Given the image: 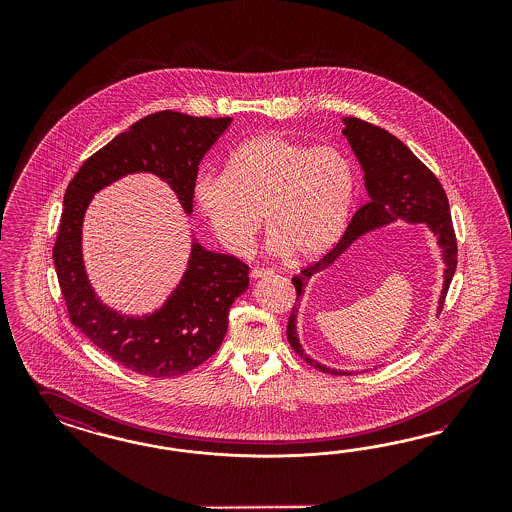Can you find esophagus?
Listing matches in <instances>:
<instances>
[{"label":"esophagus","mask_w":512,"mask_h":512,"mask_svg":"<svg viewBox=\"0 0 512 512\" xmlns=\"http://www.w3.org/2000/svg\"><path fill=\"white\" fill-rule=\"evenodd\" d=\"M272 274H274V270H270V268H253L251 270V278L253 279L266 278V276H272Z\"/></svg>","instance_id":"34e87169"}]
</instances>
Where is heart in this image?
Wrapping results in <instances>:
<instances>
[{
	"instance_id": "1",
	"label": "heart",
	"mask_w": 512,
	"mask_h": 512,
	"mask_svg": "<svg viewBox=\"0 0 512 512\" xmlns=\"http://www.w3.org/2000/svg\"><path fill=\"white\" fill-rule=\"evenodd\" d=\"M357 195L351 157L336 146H313L264 133L227 157L223 174H201L193 199L219 244L248 251L266 221L274 255L313 261L345 231Z\"/></svg>"
}]
</instances>
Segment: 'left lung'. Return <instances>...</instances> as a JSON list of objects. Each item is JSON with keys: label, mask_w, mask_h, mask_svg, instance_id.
<instances>
[{"label": "left lung", "mask_w": 512, "mask_h": 512, "mask_svg": "<svg viewBox=\"0 0 512 512\" xmlns=\"http://www.w3.org/2000/svg\"><path fill=\"white\" fill-rule=\"evenodd\" d=\"M343 135L349 140L358 163L364 171V186L370 202L364 204L351 219L347 231L340 242L326 253L321 261L304 268L293 278L296 289V302L287 323V340L295 349L296 355L304 358L310 366L332 375H351V372L326 368L321 362L313 360L302 349L296 317L300 310L302 296L313 274H319L328 266L336 263L341 255L362 238L364 234L385 227L396 219L407 223H424L437 236V246L441 248L445 272L443 289L437 302V315L443 310L445 296L456 270V236L450 219L449 199L434 172L430 171L417 155L413 154L402 140L396 139L385 129L368 124L358 118H343ZM368 372V370H364Z\"/></svg>", "instance_id": "left-lung-1"}]
</instances>
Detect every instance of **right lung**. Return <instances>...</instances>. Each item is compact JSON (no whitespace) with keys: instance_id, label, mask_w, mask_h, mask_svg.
Segmentation results:
<instances>
[{"instance_id":"right-lung-1","label":"right lung","mask_w":512,"mask_h":512,"mask_svg":"<svg viewBox=\"0 0 512 512\" xmlns=\"http://www.w3.org/2000/svg\"><path fill=\"white\" fill-rule=\"evenodd\" d=\"M231 122L174 110L150 114L88 157L65 191L52 257L69 319L112 360L140 375L176 377L216 353L229 326V310L249 287L248 264L208 251L193 238L186 272L163 306L146 315H125L101 302L86 274V210L103 187L127 174L150 172L171 186L191 214L199 163Z\"/></svg>"}]
</instances>
